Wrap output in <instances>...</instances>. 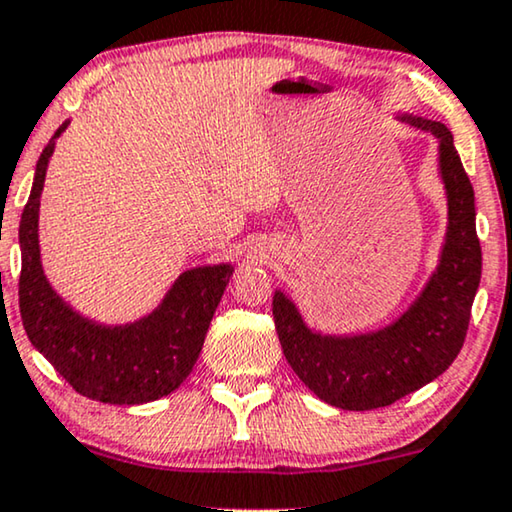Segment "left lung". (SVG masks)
I'll return each mask as SVG.
<instances>
[{
  "instance_id": "obj_1",
  "label": "left lung",
  "mask_w": 512,
  "mask_h": 512,
  "mask_svg": "<svg viewBox=\"0 0 512 512\" xmlns=\"http://www.w3.org/2000/svg\"><path fill=\"white\" fill-rule=\"evenodd\" d=\"M397 120L434 134L438 178L448 199L441 255L420 294L390 325L359 334H322L306 325L283 290L273 292V320L287 364L315 397L343 410L390 406L441 376L462 350L480 285L475 197L452 132L420 115L397 113Z\"/></svg>"
}]
</instances>
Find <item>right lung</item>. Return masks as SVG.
Listing matches in <instances>:
<instances>
[{
  "label": "right lung",
  "mask_w": 512,
  "mask_h": 512,
  "mask_svg": "<svg viewBox=\"0 0 512 512\" xmlns=\"http://www.w3.org/2000/svg\"><path fill=\"white\" fill-rule=\"evenodd\" d=\"M67 127L64 120L43 148L20 218V318L34 348L78 394L115 406H139L167 397L190 376L236 264L185 269L153 311L125 325H104L78 313L43 273L39 246L43 183L55 141Z\"/></svg>",
  "instance_id": "1"
}]
</instances>
